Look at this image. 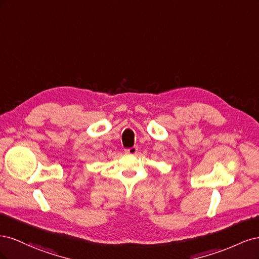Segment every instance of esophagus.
<instances>
[{"mask_svg":"<svg viewBox=\"0 0 259 259\" xmlns=\"http://www.w3.org/2000/svg\"><path fill=\"white\" fill-rule=\"evenodd\" d=\"M137 151H138L137 146H134V147L128 148V149H125V153H126V154H136Z\"/></svg>","mask_w":259,"mask_h":259,"instance_id":"1","label":"esophagus"}]
</instances>
